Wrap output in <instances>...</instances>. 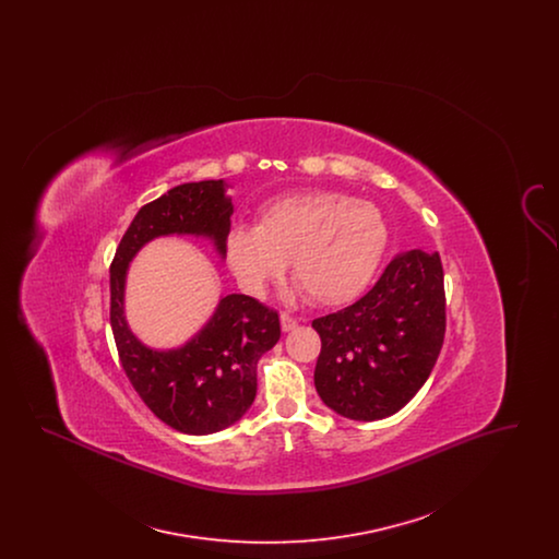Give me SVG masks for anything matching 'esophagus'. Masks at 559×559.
Returning <instances> with one entry per match:
<instances>
[{"mask_svg":"<svg viewBox=\"0 0 559 559\" xmlns=\"http://www.w3.org/2000/svg\"><path fill=\"white\" fill-rule=\"evenodd\" d=\"M281 326L285 333H289L293 329H297V320L289 317V314H281Z\"/></svg>","mask_w":559,"mask_h":559,"instance_id":"34e87169","label":"esophagus"}]
</instances>
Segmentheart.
<instances>
[{"label": "heart", "instance_id": "obj_1", "mask_svg": "<svg viewBox=\"0 0 559 559\" xmlns=\"http://www.w3.org/2000/svg\"><path fill=\"white\" fill-rule=\"evenodd\" d=\"M390 228L369 201L342 192H306L274 201L258 226H235L226 258L240 287L264 297L292 260L293 281L322 306H342L369 285Z\"/></svg>", "mask_w": 559, "mask_h": 559}]
</instances>
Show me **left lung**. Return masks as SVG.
<instances>
[{
	"label": "left lung",
	"instance_id": "1",
	"mask_svg": "<svg viewBox=\"0 0 559 559\" xmlns=\"http://www.w3.org/2000/svg\"><path fill=\"white\" fill-rule=\"evenodd\" d=\"M320 400L354 421L385 419L413 399L433 369L447 329L438 251L399 253L371 292L312 322Z\"/></svg>",
	"mask_w": 559,
	"mask_h": 559
}]
</instances>
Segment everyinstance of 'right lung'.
<instances>
[{
  "instance_id": "add662e5",
  "label": "right lung",
  "mask_w": 559,
  "mask_h": 559,
  "mask_svg": "<svg viewBox=\"0 0 559 559\" xmlns=\"http://www.w3.org/2000/svg\"><path fill=\"white\" fill-rule=\"evenodd\" d=\"M228 188L226 180H203L167 190L135 213L110 266V326L123 371L163 424L190 436L235 426L251 408L258 362L281 340L278 314L249 295L228 293L182 346H146L126 314L128 272L142 247L160 237L210 240L226 260Z\"/></svg>"
}]
</instances>
